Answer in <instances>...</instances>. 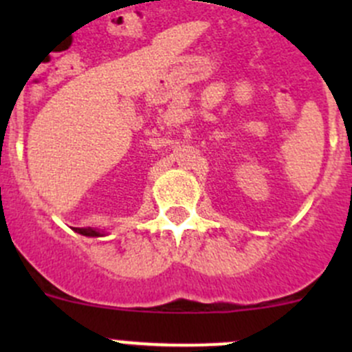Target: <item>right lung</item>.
Here are the masks:
<instances>
[{"instance_id": "right-lung-1", "label": "right lung", "mask_w": 352, "mask_h": 352, "mask_svg": "<svg viewBox=\"0 0 352 352\" xmlns=\"http://www.w3.org/2000/svg\"><path fill=\"white\" fill-rule=\"evenodd\" d=\"M74 232L81 233L85 236H100L102 233L97 232V230H91V228H74Z\"/></svg>"}]
</instances>
